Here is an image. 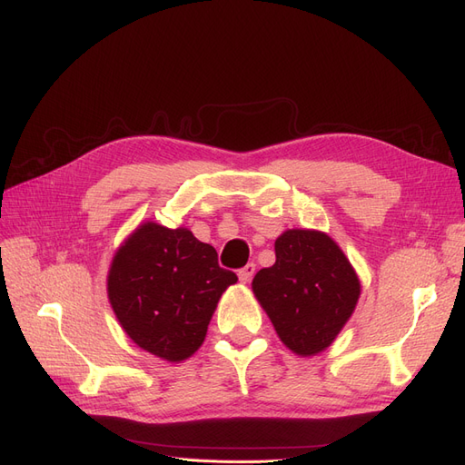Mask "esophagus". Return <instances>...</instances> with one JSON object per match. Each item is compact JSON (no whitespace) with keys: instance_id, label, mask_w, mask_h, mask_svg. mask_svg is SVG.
<instances>
[{"instance_id":"1","label":"esophagus","mask_w":465,"mask_h":465,"mask_svg":"<svg viewBox=\"0 0 465 465\" xmlns=\"http://www.w3.org/2000/svg\"><path fill=\"white\" fill-rule=\"evenodd\" d=\"M254 271H257V266H254L252 262H249L247 266H243L242 271L237 272V276H239V280H242L243 283H249V282H251V278L254 276Z\"/></svg>"}]
</instances>
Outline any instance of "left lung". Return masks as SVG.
Segmentation results:
<instances>
[{"mask_svg": "<svg viewBox=\"0 0 465 465\" xmlns=\"http://www.w3.org/2000/svg\"><path fill=\"white\" fill-rule=\"evenodd\" d=\"M276 262L252 278V293L280 341L299 357L332 346L351 319L361 282L346 252L319 230H286L274 242Z\"/></svg>", "mask_w": 465, "mask_h": 465, "instance_id": "1", "label": "left lung"}]
</instances>
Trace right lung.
Masks as SVG:
<instances>
[{
  "label": "right lung",
  "mask_w": 465,
  "mask_h": 465,
  "mask_svg": "<svg viewBox=\"0 0 465 465\" xmlns=\"http://www.w3.org/2000/svg\"><path fill=\"white\" fill-rule=\"evenodd\" d=\"M237 276L185 226L143 220L114 252L108 302L134 346L168 363L197 351L222 293Z\"/></svg>",
  "instance_id": "1"
}]
</instances>
